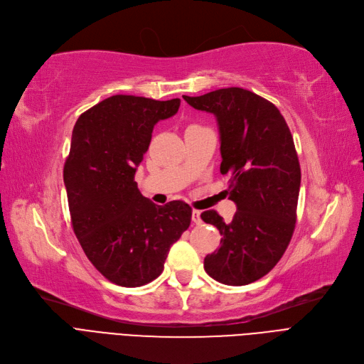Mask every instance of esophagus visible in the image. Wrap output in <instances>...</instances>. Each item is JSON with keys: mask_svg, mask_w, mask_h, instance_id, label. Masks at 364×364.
<instances>
[{"mask_svg": "<svg viewBox=\"0 0 364 364\" xmlns=\"http://www.w3.org/2000/svg\"><path fill=\"white\" fill-rule=\"evenodd\" d=\"M192 221H193L195 225H200V223H202L200 211H198V210H193V211H192Z\"/></svg>", "mask_w": 364, "mask_h": 364, "instance_id": "obj_1", "label": "esophagus"}]
</instances>
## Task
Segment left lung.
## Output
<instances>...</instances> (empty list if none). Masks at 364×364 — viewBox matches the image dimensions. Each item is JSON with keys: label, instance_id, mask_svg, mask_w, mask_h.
Segmentation results:
<instances>
[{"label": "left lung", "instance_id": "1", "mask_svg": "<svg viewBox=\"0 0 364 364\" xmlns=\"http://www.w3.org/2000/svg\"><path fill=\"white\" fill-rule=\"evenodd\" d=\"M184 101L213 113L220 132V172L229 176L230 223L217 211L200 214L221 235L220 248L203 260L205 272L228 286L264 277L287 250L296 226L300 165L279 109L255 92L218 89Z\"/></svg>", "mask_w": 364, "mask_h": 364}]
</instances>
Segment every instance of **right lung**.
<instances>
[{"label":"right lung","instance_id":"right-lung-1","mask_svg":"<svg viewBox=\"0 0 364 364\" xmlns=\"http://www.w3.org/2000/svg\"><path fill=\"white\" fill-rule=\"evenodd\" d=\"M180 102L114 95L74 124L64 166L73 229L92 264L122 287L159 277L171 245L191 226L186 202L161 207L134 181L154 124L176 114Z\"/></svg>","mask_w":364,"mask_h":364}]
</instances>
